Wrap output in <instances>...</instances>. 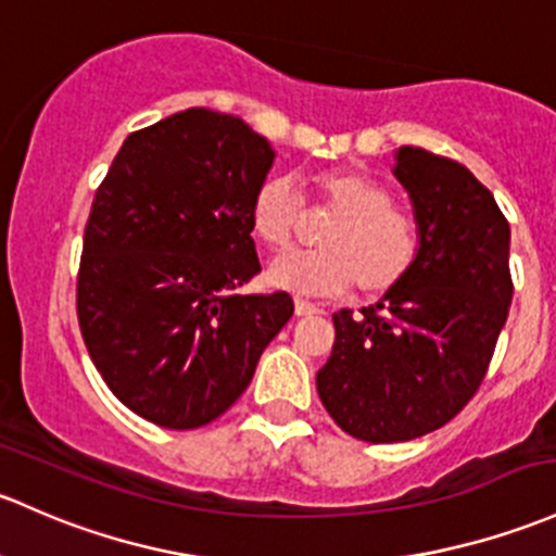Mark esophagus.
<instances>
[{
    "mask_svg": "<svg viewBox=\"0 0 556 556\" xmlns=\"http://www.w3.org/2000/svg\"><path fill=\"white\" fill-rule=\"evenodd\" d=\"M295 314L298 317H314V314H323V308L314 306V303L303 301V298H295Z\"/></svg>",
    "mask_w": 556,
    "mask_h": 556,
    "instance_id": "obj_1",
    "label": "esophagus"
}]
</instances>
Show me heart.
<instances>
[{
	"mask_svg": "<svg viewBox=\"0 0 556 556\" xmlns=\"http://www.w3.org/2000/svg\"><path fill=\"white\" fill-rule=\"evenodd\" d=\"M314 213H327L317 250L282 253L268 266L274 288L298 295H381L407 277L418 258L420 237L410 215L394 204L383 180L354 167H332L312 178ZM306 204L293 180L266 175L250 197V226L263 244L288 248L301 231Z\"/></svg>",
	"mask_w": 556,
	"mask_h": 556,
	"instance_id": "b5f03b06",
	"label": "heart"
}]
</instances>
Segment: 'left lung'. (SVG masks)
<instances>
[{
	"label": "left lung",
	"instance_id": "left-lung-1",
	"mask_svg": "<svg viewBox=\"0 0 556 556\" xmlns=\"http://www.w3.org/2000/svg\"><path fill=\"white\" fill-rule=\"evenodd\" d=\"M394 175L418 224V258L376 306L332 314L336 343L317 372L325 410L356 440L407 442L445 426L475 396L511 303L509 220L447 156L402 146Z\"/></svg>",
	"mask_w": 556,
	"mask_h": 556
}]
</instances>
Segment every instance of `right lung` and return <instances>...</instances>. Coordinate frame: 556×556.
Segmentation results:
<instances>
[{"label":"right lung","mask_w":556,"mask_h":556,"mask_svg":"<svg viewBox=\"0 0 556 556\" xmlns=\"http://www.w3.org/2000/svg\"><path fill=\"white\" fill-rule=\"evenodd\" d=\"M274 165L239 116L186 109L130 132L98 186L77 277L92 365L165 429L224 416L293 317L288 293L239 295L261 271L250 197Z\"/></svg>","instance_id":"obj_1"}]
</instances>
